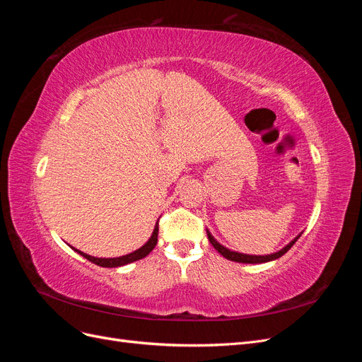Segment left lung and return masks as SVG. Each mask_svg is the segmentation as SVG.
<instances>
[{
	"mask_svg": "<svg viewBox=\"0 0 362 362\" xmlns=\"http://www.w3.org/2000/svg\"><path fill=\"white\" fill-rule=\"evenodd\" d=\"M206 235H208V240H210V243L213 245V247H214L222 257H225L226 259L235 261V262H243V264H261V262H269V261L281 258L284 254H286V252H288V249H290L296 242H298V238L302 235V233H300L299 235H296L287 246H284L281 250L273 252V254H269V255H249V254H242V252L231 250V249H228V247H225L223 245L218 243L217 240L211 235V233L208 231V229H206Z\"/></svg>",
	"mask_w": 362,
	"mask_h": 362,
	"instance_id": "1",
	"label": "left lung"
}]
</instances>
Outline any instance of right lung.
I'll use <instances>...</instances> for the list:
<instances>
[{
	"mask_svg": "<svg viewBox=\"0 0 362 362\" xmlns=\"http://www.w3.org/2000/svg\"><path fill=\"white\" fill-rule=\"evenodd\" d=\"M157 237H158V221H157V223H156V226H154V231H152V234H151V237H149V240L148 242L141 246V247H139V249H136L134 252H131V254H127V255H122V257H116V258H98V257H92V255H87V254H84V252H81V250H78V249H75V247H72L76 254H80L81 257H84L86 259H89L90 262H93V264H96V266H101V267H120V266H127V264H129V262H134V261H139V259H141V258H145L149 252L156 247V245H157Z\"/></svg>",
	"mask_w": 362,
	"mask_h": 362,
	"instance_id": "add662e5",
	"label": "right lung"
}]
</instances>
